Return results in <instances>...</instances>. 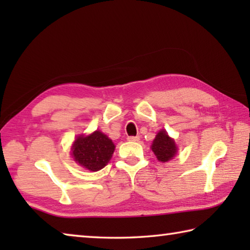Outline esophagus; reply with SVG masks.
Returning a JSON list of instances; mask_svg holds the SVG:
<instances>
[{"instance_id": "1", "label": "esophagus", "mask_w": 250, "mask_h": 250, "mask_svg": "<svg viewBox=\"0 0 250 250\" xmlns=\"http://www.w3.org/2000/svg\"><path fill=\"white\" fill-rule=\"evenodd\" d=\"M139 139H140V138H139L138 135H135V137H134V135H130V137H128V140H129V141H133V142L138 141Z\"/></svg>"}]
</instances>
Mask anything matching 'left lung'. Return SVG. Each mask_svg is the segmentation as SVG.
I'll return each instance as SVG.
<instances>
[{
	"label": "left lung",
	"instance_id": "left-lung-1",
	"mask_svg": "<svg viewBox=\"0 0 250 250\" xmlns=\"http://www.w3.org/2000/svg\"><path fill=\"white\" fill-rule=\"evenodd\" d=\"M151 149L161 162H167V161L173 159V156L176 154L177 151L174 140L168 137L164 130H161L156 134L154 141L151 146Z\"/></svg>",
	"mask_w": 250,
	"mask_h": 250
}]
</instances>
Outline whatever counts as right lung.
I'll list each match as a JSON object with an SVG mask.
<instances>
[{
    "instance_id": "obj_1",
    "label": "right lung",
    "mask_w": 250,
    "mask_h": 250,
    "mask_svg": "<svg viewBox=\"0 0 250 250\" xmlns=\"http://www.w3.org/2000/svg\"><path fill=\"white\" fill-rule=\"evenodd\" d=\"M71 151L76 162L96 172L107 166L115 151V145L107 135L97 130L87 137L82 135L76 139Z\"/></svg>"
}]
</instances>
